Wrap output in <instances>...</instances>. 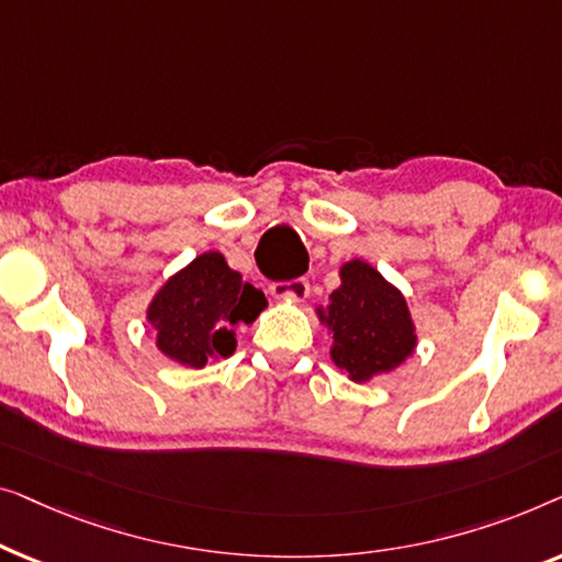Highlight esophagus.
I'll return each instance as SVG.
<instances>
[{
    "mask_svg": "<svg viewBox=\"0 0 562 562\" xmlns=\"http://www.w3.org/2000/svg\"><path fill=\"white\" fill-rule=\"evenodd\" d=\"M270 290L278 300H288V303H303V300L307 297V292H311V284H307V280L297 278L290 282H274Z\"/></svg>",
    "mask_w": 562,
    "mask_h": 562,
    "instance_id": "34e87169",
    "label": "esophagus"
}]
</instances>
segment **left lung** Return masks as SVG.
Listing matches in <instances>:
<instances>
[{
	"label": "left lung",
	"mask_w": 562,
	"mask_h": 562,
	"mask_svg": "<svg viewBox=\"0 0 562 562\" xmlns=\"http://www.w3.org/2000/svg\"><path fill=\"white\" fill-rule=\"evenodd\" d=\"M338 278L341 284L315 315L330 334V361L351 382L367 384L413 357L417 328L402 290L369 262L349 259L338 267Z\"/></svg>",
	"instance_id": "obj_1"
}]
</instances>
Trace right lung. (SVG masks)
Instances as JSON below:
<instances>
[{"label":"right lung","instance_id":"obj_1","mask_svg":"<svg viewBox=\"0 0 562 562\" xmlns=\"http://www.w3.org/2000/svg\"><path fill=\"white\" fill-rule=\"evenodd\" d=\"M267 295L244 282L221 251H203L160 284L145 318L162 357L203 369L236 351V326L255 323Z\"/></svg>","mask_w":562,"mask_h":562}]
</instances>
